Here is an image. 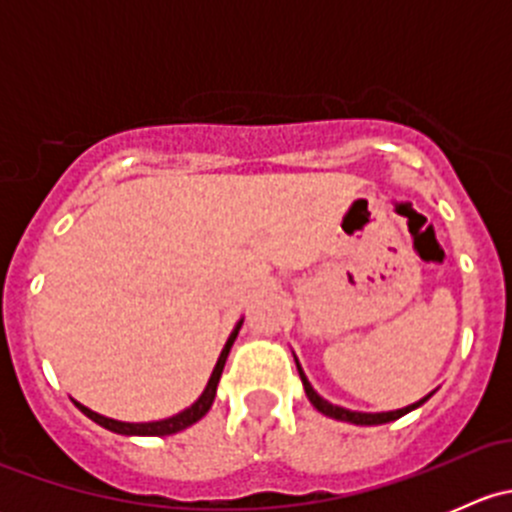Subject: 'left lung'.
<instances>
[{
    "label": "left lung",
    "mask_w": 512,
    "mask_h": 512,
    "mask_svg": "<svg viewBox=\"0 0 512 512\" xmlns=\"http://www.w3.org/2000/svg\"><path fill=\"white\" fill-rule=\"evenodd\" d=\"M294 364H297V371H299V379H302V386H304V394H307V399L312 401L314 409L319 411V414L329 416V418H337V421H347V423H356V426H379V423H389V421H396V418L406 416L409 411L418 409L421 404H426L428 399H431V394L423 396V399H418L416 404H409L404 406V409H396V411H379V414H366V411H352V409H344V406H337L332 404V401H327L324 396H319L317 391H314V386L309 384L307 374L302 371V364H299V359L294 356Z\"/></svg>",
    "instance_id": "8db88e82"
}]
</instances>
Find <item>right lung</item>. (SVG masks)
Listing matches in <instances>:
<instances>
[{"instance_id":"add662e5","label":"right lung","mask_w":512,"mask_h":512,"mask_svg":"<svg viewBox=\"0 0 512 512\" xmlns=\"http://www.w3.org/2000/svg\"><path fill=\"white\" fill-rule=\"evenodd\" d=\"M240 327H242V319L235 324V329H232V332H230V337H227L223 352H220V356H218V364H215L213 374H210L205 391L198 396V401H195L193 406H188V409L180 411V414H175V416H170V418H160V421L128 423V421H116V418H108V416H103V414H96V411H91L89 406L79 404V401H76V399H71V401H74L76 409H79L81 414L89 416L91 421L98 423V426L108 428V431H113V433H121V436H170V433L183 431V428H188V426H193V423H198L200 418L208 414L210 406H213L215 394H218L220 376H223V369H225L227 354H230L232 344H235Z\"/></svg>"}]
</instances>
